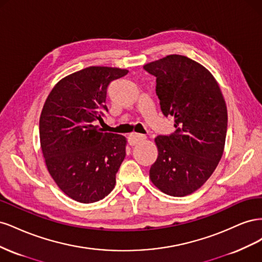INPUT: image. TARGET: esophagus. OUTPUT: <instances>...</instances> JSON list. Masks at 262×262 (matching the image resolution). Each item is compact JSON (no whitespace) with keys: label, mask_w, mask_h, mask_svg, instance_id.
<instances>
[{"label":"esophagus","mask_w":262,"mask_h":262,"mask_svg":"<svg viewBox=\"0 0 262 262\" xmlns=\"http://www.w3.org/2000/svg\"><path fill=\"white\" fill-rule=\"evenodd\" d=\"M146 140V137L144 136V134H140V133H132L129 136V143L130 145H137L139 143H141V142H143Z\"/></svg>","instance_id":"obj_1"}]
</instances>
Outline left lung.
I'll return each mask as SVG.
<instances>
[{
	"mask_svg": "<svg viewBox=\"0 0 262 262\" xmlns=\"http://www.w3.org/2000/svg\"><path fill=\"white\" fill-rule=\"evenodd\" d=\"M156 77V95L176 130L155 139L158 156L149 178L166 194L184 196L199 189L223 155L227 109L215 78L199 63L171 54L143 68Z\"/></svg>",
	"mask_w": 262,
	"mask_h": 262,
	"instance_id": "1",
	"label": "left lung"
}]
</instances>
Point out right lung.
<instances>
[{"label": "right lung", "mask_w": 262, "mask_h": 262, "mask_svg": "<svg viewBox=\"0 0 262 262\" xmlns=\"http://www.w3.org/2000/svg\"><path fill=\"white\" fill-rule=\"evenodd\" d=\"M126 74L117 68H86L61 80L45 102L39 134L47 168L75 201H99L115 188L125 139L94 124L108 113L110 83Z\"/></svg>", "instance_id": "1"}]
</instances>
